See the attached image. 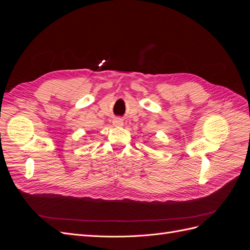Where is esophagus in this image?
Returning a JSON list of instances; mask_svg holds the SVG:
<instances>
[{
	"mask_svg": "<svg viewBox=\"0 0 250 250\" xmlns=\"http://www.w3.org/2000/svg\"><path fill=\"white\" fill-rule=\"evenodd\" d=\"M112 124L115 126H123V120L120 118H117L112 121Z\"/></svg>",
	"mask_w": 250,
	"mask_h": 250,
	"instance_id": "1",
	"label": "esophagus"
}]
</instances>
